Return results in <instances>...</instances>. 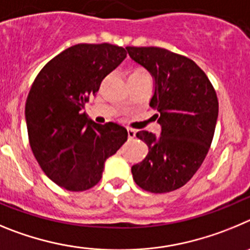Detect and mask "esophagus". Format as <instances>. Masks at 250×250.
<instances>
[{"instance_id": "1", "label": "esophagus", "mask_w": 250, "mask_h": 250, "mask_svg": "<svg viewBox=\"0 0 250 250\" xmlns=\"http://www.w3.org/2000/svg\"><path fill=\"white\" fill-rule=\"evenodd\" d=\"M127 133H128V138L132 139L136 137V130L132 129V128H127Z\"/></svg>"}]
</instances>
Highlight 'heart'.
<instances>
[{
	"instance_id": "obj_1",
	"label": "heart",
	"mask_w": 250,
	"mask_h": 250,
	"mask_svg": "<svg viewBox=\"0 0 250 250\" xmlns=\"http://www.w3.org/2000/svg\"><path fill=\"white\" fill-rule=\"evenodd\" d=\"M129 78H150V77H149V73H148L145 68H141V67H139V68H136L130 72Z\"/></svg>"
}]
</instances>
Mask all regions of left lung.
I'll use <instances>...</instances> for the list:
<instances>
[{"label":"left lung","mask_w":250,"mask_h":250,"mask_svg":"<svg viewBox=\"0 0 250 250\" xmlns=\"http://www.w3.org/2000/svg\"><path fill=\"white\" fill-rule=\"evenodd\" d=\"M134 62L154 78L149 105L161 125L156 137L139 130L148 154L132 167L142 189L167 193L195 174L212 145L218 118V98L207 75L190 58L159 47H125Z\"/></svg>","instance_id":"left-lung-1"}]
</instances>
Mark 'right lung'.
<instances>
[{
	"label": "right lung",
	"mask_w": 250,
	"mask_h": 250,
	"mask_svg": "<svg viewBox=\"0 0 250 250\" xmlns=\"http://www.w3.org/2000/svg\"><path fill=\"white\" fill-rule=\"evenodd\" d=\"M125 57L123 47L111 43L75 44L49 61L32 83L24 109L31 149L44 174L64 189L96 186L105 159L127 141L125 127L97 125L82 112Z\"/></svg>",
	"instance_id": "1"
}]
</instances>
